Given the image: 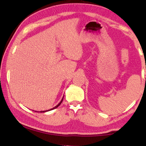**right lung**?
Here are the masks:
<instances>
[{"label": "right lung", "mask_w": 146, "mask_h": 146, "mask_svg": "<svg viewBox=\"0 0 146 146\" xmlns=\"http://www.w3.org/2000/svg\"><path fill=\"white\" fill-rule=\"evenodd\" d=\"M63 98H64V97H63V98H62V100H61V101H60V103H59V104H58V105H57V106H55V107H53V108H51V109H49V110H43V111H40V113H45V112H47V111H49V110H53V109H55V108H58V106H60V104H61V103H62V101H63ZM37 112H38V111H37Z\"/></svg>", "instance_id": "add662e5"}]
</instances>
